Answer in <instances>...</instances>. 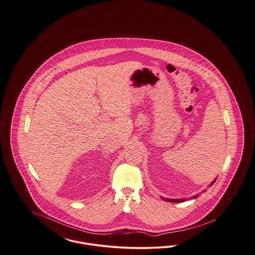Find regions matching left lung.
Masks as SVG:
<instances>
[{"instance_id": "obj_1", "label": "left lung", "mask_w": 255, "mask_h": 255, "mask_svg": "<svg viewBox=\"0 0 255 255\" xmlns=\"http://www.w3.org/2000/svg\"><path fill=\"white\" fill-rule=\"evenodd\" d=\"M215 181H216V180H214L213 182H211L210 185H212V184L215 182ZM197 197H198V195H195L193 198L195 199V198H197ZM166 201H167V202H171V203H182V202L185 201V200H184V199H166Z\"/></svg>"}]
</instances>
